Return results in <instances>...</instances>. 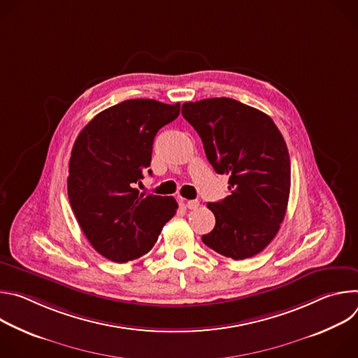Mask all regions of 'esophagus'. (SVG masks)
Wrapping results in <instances>:
<instances>
[{"instance_id": "1", "label": "esophagus", "mask_w": 358, "mask_h": 358, "mask_svg": "<svg viewBox=\"0 0 358 358\" xmlns=\"http://www.w3.org/2000/svg\"><path fill=\"white\" fill-rule=\"evenodd\" d=\"M199 207V201L198 199H188L187 201V208L188 210H196Z\"/></svg>"}]
</instances>
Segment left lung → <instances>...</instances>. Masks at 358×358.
Returning <instances> with one entry per match:
<instances>
[{
    "mask_svg": "<svg viewBox=\"0 0 358 358\" xmlns=\"http://www.w3.org/2000/svg\"><path fill=\"white\" fill-rule=\"evenodd\" d=\"M218 174L229 176V195L207 207L214 229L202 242L235 261L252 258L276 236L290 192V159L285 138L264 112L229 97L182 105Z\"/></svg>",
    "mask_w": 358,
    "mask_h": 358,
    "instance_id": "8db88e82",
    "label": "left lung"
}]
</instances>
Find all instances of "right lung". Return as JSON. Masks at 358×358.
Segmentation results:
<instances>
[{"mask_svg": "<svg viewBox=\"0 0 358 358\" xmlns=\"http://www.w3.org/2000/svg\"><path fill=\"white\" fill-rule=\"evenodd\" d=\"M180 103L130 99L96 115L79 133L69 160L68 196L90 245L109 261L143 257L178 208L173 196L140 192L157 131Z\"/></svg>", "mask_w": 358, "mask_h": 358, "instance_id": "obj_1", "label": "right lung"}]
</instances>
